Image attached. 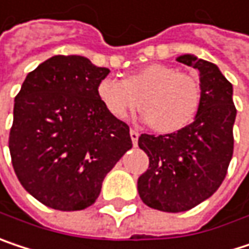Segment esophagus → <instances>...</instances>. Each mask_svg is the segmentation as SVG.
I'll list each match as a JSON object with an SVG mask.
<instances>
[{"label": "esophagus", "instance_id": "esophagus-1", "mask_svg": "<svg viewBox=\"0 0 249 249\" xmlns=\"http://www.w3.org/2000/svg\"><path fill=\"white\" fill-rule=\"evenodd\" d=\"M129 135H131V140H132V144L137 145L138 144V138H140V132L135 131V129H131L129 131Z\"/></svg>", "mask_w": 249, "mask_h": 249}]
</instances>
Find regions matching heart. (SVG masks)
<instances>
[{"instance_id":"obj_1","label":"heart","mask_w":249,"mask_h":249,"mask_svg":"<svg viewBox=\"0 0 249 249\" xmlns=\"http://www.w3.org/2000/svg\"><path fill=\"white\" fill-rule=\"evenodd\" d=\"M97 94L112 117L125 120L140 107L142 120L162 134L190 124L201 100L199 84L192 75L157 62L135 70L125 81L102 79Z\"/></svg>"}]
</instances>
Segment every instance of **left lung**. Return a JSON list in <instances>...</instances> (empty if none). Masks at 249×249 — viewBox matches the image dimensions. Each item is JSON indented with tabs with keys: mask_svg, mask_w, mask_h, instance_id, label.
I'll list each match as a JSON object with an SVG mask.
<instances>
[{
	"mask_svg": "<svg viewBox=\"0 0 249 249\" xmlns=\"http://www.w3.org/2000/svg\"><path fill=\"white\" fill-rule=\"evenodd\" d=\"M177 61L199 71L195 120L174 134L138 138L149 157L148 170L138 178V194L149 208L164 213L188 211L210 198L222 184L234 152L232 84L210 61L192 54Z\"/></svg>",
	"mask_w": 249,
	"mask_h": 249,
	"instance_id": "obj_1",
	"label": "left lung"
}]
</instances>
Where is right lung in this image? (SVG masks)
<instances>
[{
    "mask_svg": "<svg viewBox=\"0 0 249 249\" xmlns=\"http://www.w3.org/2000/svg\"><path fill=\"white\" fill-rule=\"evenodd\" d=\"M108 74L88 58L55 55L27 75L15 97L12 167L21 185L50 208L92 205L105 175L132 148L129 126L97 94Z\"/></svg>",
    "mask_w": 249,
    "mask_h": 249,
    "instance_id": "right-lung-1",
    "label": "right lung"
}]
</instances>
